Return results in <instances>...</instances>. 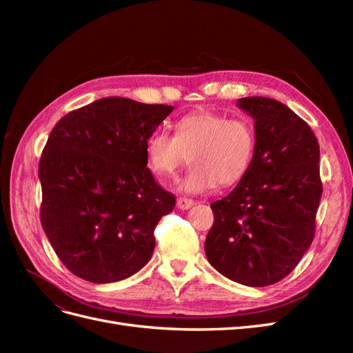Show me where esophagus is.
Returning a JSON list of instances; mask_svg holds the SVG:
<instances>
[{"mask_svg":"<svg viewBox=\"0 0 353 353\" xmlns=\"http://www.w3.org/2000/svg\"><path fill=\"white\" fill-rule=\"evenodd\" d=\"M194 205V200L193 199H188V197H178L176 199V206L179 209H188Z\"/></svg>","mask_w":353,"mask_h":353,"instance_id":"1","label":"esophagus"}]
</instances>
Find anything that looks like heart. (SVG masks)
<instances>
[{
  "instance_id": "1",
  "label": "heart",
  "mask_w": 353,
  "mask_h": 353,
  "mask_svg": "<svg viewBox=\"0 0 353 353\" xmlns=\"http://www.w3.org/2000/svg\"><path fill=\"white\" fill-rule=\"evenodd\" d=\"M256 128L249 117H230L212 112L184 114L175 135L156 130L145 141L148 165L162 178H172L190 162L194 165L178 181V190L205 193L213 187L239 184L252 168Z\"/></svg>"
}]
</instances>
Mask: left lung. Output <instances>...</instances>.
<instances>
[{"label":"left lung","instance_id":"1","mask_svg":"<svg viewBox=\"0 0 353 353\" xmlns=\"http://www.w3.org/2000/svg\"><path fill=\"white\" fill-rule=\"evenodd\" d=\"M239 105L254 119L256 153L248 175L210 205L215 221L205 250L223 276L265 287L290 274L314 241L323 194L319 144L280 101L245 97Z\"/></svg>","mask_w":353,"mask_h":353}]
</instances>
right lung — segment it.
Segmentation results:
<instances>
[{
    "mask_svg": "<svg viewBox=\"0 0 353 353\" xmlns=\"http://www.w3.org/2000/svg\"><path fill=\"white\" fill-rule=\"evenodd\" d=\"M174 110L105 97L72 110L42 150L41 225L66 268L104 284L150 261L154 228L175 196L147 168L145 141Z\"/></svg>",
    "mask_w": 353,
    "mask_h": 353,
    "instance_id": "add662e5",
    "label": "right lung"
}]
</instances>
